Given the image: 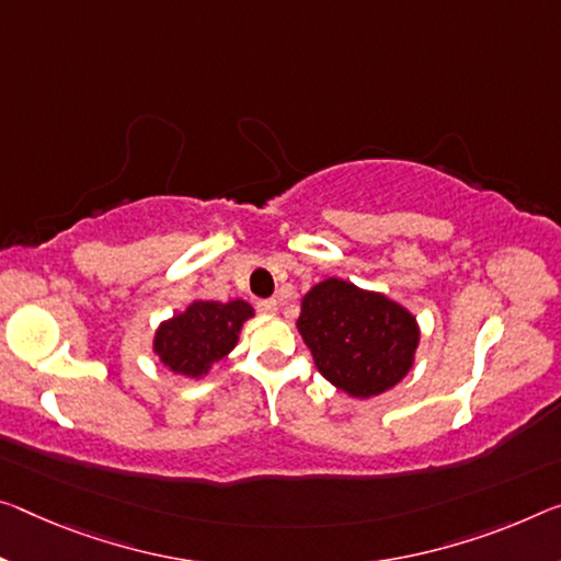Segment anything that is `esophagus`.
Instances as JSON below:
<instances>
[{"instance_id": "1", "label": "esophagus", "mask_w": 561, "mask_h": 561, "mask_svg": "<svg viewBox=\"0 0 561 561\" xmlns=\"http://www.w3.org/2000/svg\"><path fill=\"white\" fill-rule=\"evenodd\" d=\"M256 309H260L262 314H274L277 312V299H260L256 301Z\"/></svg>"}]
</instances>
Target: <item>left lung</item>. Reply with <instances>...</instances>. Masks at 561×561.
<instances>
[{"label":"left lung","mask_w":561,"mask_h":561,"mask_svg":"<svg viewBox=\"0 0 561 561\" xmlns=\"http://www.w3.org/2000/svg\"><path fill=\"white\" fill-rule=\"evenodd\" d=\"M297 327L317 369L359 399L392 389L412 367L420 342L416 319L404 307L334 277L301 299Z\"/></svg>","instance_id":"left-lung-1"}]
</instances>
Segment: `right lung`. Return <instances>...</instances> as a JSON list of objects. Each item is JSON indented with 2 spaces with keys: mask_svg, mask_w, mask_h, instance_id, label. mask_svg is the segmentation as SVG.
<instances>
[{
  "mask_svg": "<svg viewBox=\"0 0 561 561\" xmlns=\"http://www.w3.org/2000/svg\"><path fill=\"white\" fill-rule=\"evenodd\" d=\"M252 317L247 301H194L186 312L169 319L154 336V352L169 369L184 377L207 375L211 364L234 350L244 319Z\"/></svg>",
  "mask_w": 561,
  "mask_h": 561,
  "instance_id": "add662e5",
  "label": "right lung"
}]
</instances>
